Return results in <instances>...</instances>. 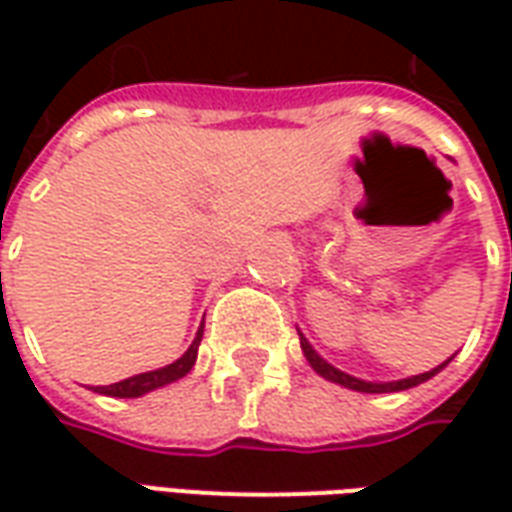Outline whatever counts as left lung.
Segmentation results:
<instances>
[{
	"label": "left lung",
	"instance_id": "8db88e82",
	"mask_svg": "<svg viewBox=\"0 0 512 512\" xmlns=\"http://www.w3.org/2000/svg\"><path fill=\"white\" fill-rule=\"evenodd\" d=\"M299 340H301V351H304V356H307V362H310V367L318 373V376H323L326 381H334V384L345 386V389H354V392H403V389H411V386L422 384V381H428V378H433L439 370H444V367L450 365V359L444 362V365L433 367V370H428V373H419V376H411V378H400V381H384V384H378V381H362V378H354L348 376V373H343V370H337L334 365H329L323 356L315 354V348H312L310 343H307V337L299 332Z\"/></svg>",
	"mask_w": 512,
	"mask_h": 512
}]
</instances>
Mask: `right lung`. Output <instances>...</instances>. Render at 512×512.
Returning a JSON list of instances; mask_svg holds the SVG:
<instances>
[{"mask_svg":"<svg viewBox=\"0 0 512 512\" xmlns=\"http://www.w3.org/2000/svg\"><path fill=\"white\" fill-rule=\"evenodd\" d=\"M202 340V326L197 337H194V343L189 345V351L175 359L172 365L167 367H158V370H150V373H139V376H131L126 381H117V384L109 386H95V392H101V395H112V397H142L147 392H153L158 386H167L172 381H178L189 373L194 362H197V348H200Z\"/></svg>","mask_w":512,"mask_h":512,"instance_id":"obj_1","label":"right lung"}]
</instances>
